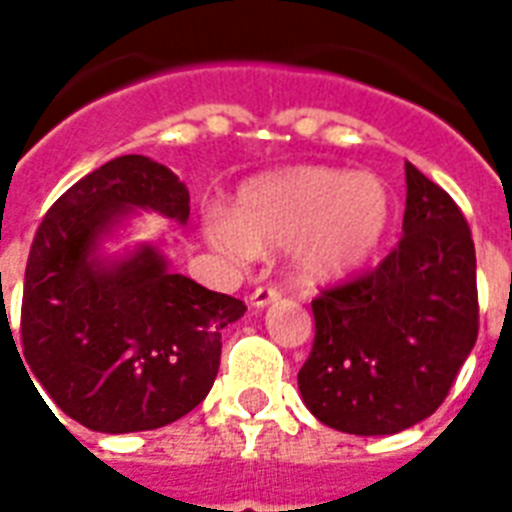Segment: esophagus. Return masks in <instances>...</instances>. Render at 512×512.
<instances>
[{"label":"esophagus","mask_w":512,"mask_h":512,"mask_svg":"<svg viewBox=\"0 0 512 512\" xmlns=\"http://www.w3.org/2000/svg\"><path fill=\"white\" fill-rule=\"evenodd\" d=\"M279 295L281 292L276 287H257L255 292L249 295V305H252V308H265V305L276 303Z\"/></svg>","instance_id":"1"}]
</instances>
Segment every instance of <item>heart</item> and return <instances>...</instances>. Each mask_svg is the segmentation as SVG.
<instances>
[{
	"label": "heart",
	"mask_w": 512,
	"mask_h": 512,
	"mask_svg": "<svg viewBox=\"0 0 512 512\" xmlns=\"http://www.w3.org/2000/svg\"><path fill=\"white\" fill-rule=\"evenodd\" d=\"M390 223V193L377 175L297 167L249 180L233 209L209 212L204 231L223 255L292 247L297 276L335 281L377 252Z\"/></svg>",
	"instance_id": "obj_1"
}]
</instances>
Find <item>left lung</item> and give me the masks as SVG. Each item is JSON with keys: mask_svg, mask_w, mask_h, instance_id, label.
I'll return each instance as SVG.
<instances>
[{"mask_svg": "<svg viewBox=\"0 0 512 512\" xmlns=\"http://www.w3.org/2000/svg\"><path fill=\"white\" fill-rule=\"evenodd\" d=\"M311 308L316 337L297 385L316 420L390 436L430 417L478 337L476 247L452 196L406 162L398 247Z\"/></svg>", "mask_w": 512, "mask_h": 512, "instance_id": "left-lung-1", "label": "left lung"}]
</instances>
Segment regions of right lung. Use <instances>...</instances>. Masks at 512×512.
<instances>
[{
	"label": "right lung",
	"mask_w": 512,
	"mask_h": 512,
	"mask_svg": "<svg viewBox=\"0 0 512 512\" xmlns=\"http://www.w3.org/2000/svg\"><path fill=\"white\" fill-rule=\"evenodd\" d=\"M188 201L164 164L119 156L71 185L36 231L20 308L23 369L84 428H162L215 382L220 332L247 305L172 273L151 244L122 260L98 255L130 212L154 209L185 225Z\"/></svg>",
	"instance_id": "add662e5"
}]
</instances>
